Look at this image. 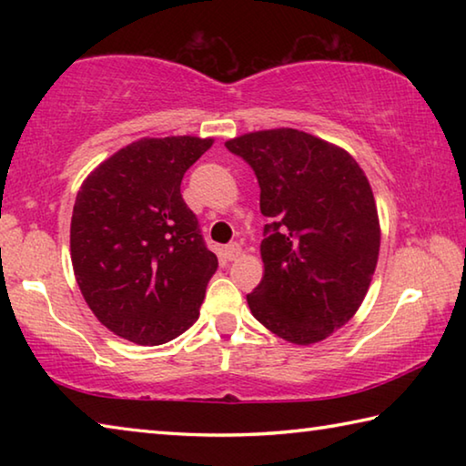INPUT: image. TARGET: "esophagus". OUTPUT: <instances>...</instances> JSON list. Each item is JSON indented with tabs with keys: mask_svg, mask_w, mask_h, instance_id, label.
I'll return each mask as SVG.
<instances>
[{
	"mask_svg": "<svg viewBox=\"0 0 466 466\" xmlns=\"http://www.w3.org/2000/svg\"><path fill=\"white\" fill-rule=\"evenodd\" d=\"M240 255H242V247L238 242L228 244V247L224 248V257L228 258V261H236V258H238Z\"/></svg>",
	"mask_w": 466,
	"mask_h": 466,
	"instance_id": "34e87169",
	"label": "esophagus"
}]
</instances>
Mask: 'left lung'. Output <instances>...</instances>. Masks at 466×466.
Masks as SVG:
<instances>
[{"instance_id": "left-lung-1", "label": "left lung", "mask_w": 466, "mask_h": 466, "mask_svg": "<svg viewBox=\"0 0 466 466\" xmlns=\"http://www.w3.org/2000/svg\"><path fill=\"white\" fill-rule=\"evenodd\" d=\"M261 187L263 279L247 296L263 327L296 345L319 343L364 302L380 250L366 172L350 152L279 127L226 141Z\"/></svg>"}]
</instances>
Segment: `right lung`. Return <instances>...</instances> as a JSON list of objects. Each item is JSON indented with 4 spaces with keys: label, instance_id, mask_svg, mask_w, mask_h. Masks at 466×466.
Segmentation results:
<instances>
[{
    "label": "right lung",
    "instance_id": "obj_1",
    "mask_svg": "<svg viewBox=\"0 0 466 466\" xmlns=\"http://www.w3.org/2000/svg\"><path fill=\"white\" fill-rule=\"evenodd\" d=\"M214 137H141L94 168L76 195L69 248L77 286L102 325L162 345L199 319L218 257L180 195Z\"/></svg>",
    "mask_w": 466,
    "mask_h": 466
}]
</instances>
